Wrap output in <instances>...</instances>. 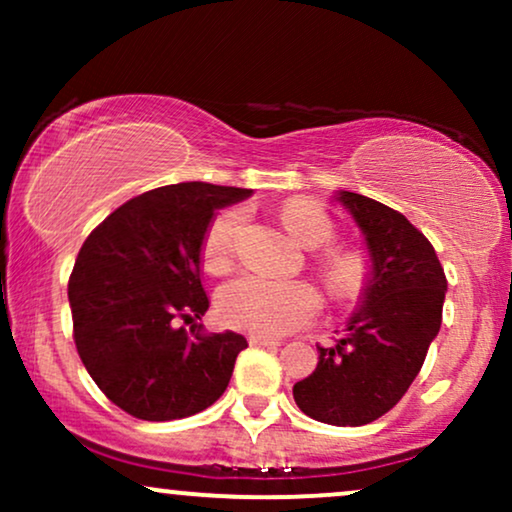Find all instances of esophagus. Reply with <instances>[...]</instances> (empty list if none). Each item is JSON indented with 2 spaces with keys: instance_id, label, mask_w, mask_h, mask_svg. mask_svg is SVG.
<instances>
[{
  "instance_id": "obj_1",
  "label": "esophagus",
  "mask_w": 512,
  "mask_h": 512,
  "mask_svg": "<svg viewBox=\"0 0 512 512\" xmlns=\"http://www.w3.org/2000/svg\"><path fill=\"white\" fill-rule=\"evenodd\" d=\"M250 342V346H269V349H272V346H279L281 342L279 339H269V337H257V334H252V337L248 339Z\"/></svg>"
}]
</instances>
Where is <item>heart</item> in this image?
I'll return each instance as SVG.
<instances>
[{
    "instance_id": "heart-1",
    "label": "heart",
    "mask_w": 512,
    "mask_h": 512,
    "mask_svg": "<svg viewBox=\"0 0 512 512\" xmlns=\"http://www.w3.org/2000/svg\"><path fill=\"white\" fill-rule=\"evenodd\" d=\"M281 221L303 248L317 250L337 238V223L315 199L296 197L281 207ZM245 211L228 207L209 221L204 231L199 260L204 272L219 276L233 267ZM315 272L332 301L354 303L373 281V264L363 250L331 245L315 257ZM320 293L308 281H272L245 274L228 281L219 291L216 308L221 320L233 330L257 337H279L313 322L320 313Z\"/></svg>"
}]
</instances>
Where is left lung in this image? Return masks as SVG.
<instances>
[{"instance_id":"8db88e82","label":"left lung","mask_w":512,"mask_h":512,"mask_svg":"<svg viewBox=\"0 0 512 512\" xmlns=\"http://www.w3.org/2000/svg\"><path fill=\"white\" fill-rule=\"evenodd\" d=\"M368 243L373 281L346 334L293 385L298 409L332 426H363L387 414L424 366L448 291L428 238L407 216L375 199L339 192Z\"/></svg>"}]
</instances>
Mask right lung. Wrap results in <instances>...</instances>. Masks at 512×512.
<instances>
[{
    "instance_id": "add662e5",
    "label": "right lung",
    "mask_w": 512,
    "mask_h": 512,
    "mask_svg": "<svg viewBox=\"0 0 512 512\" xmlns=\"http://www.w3.org/2000/svg\"><path fill=\"white\" fill-rule=\"evenodd\" d=\"M243 187L180 182L117 207L81 245L72 276L74 344L93 383L142 421L211 407L231 380L243 334L178 327L207 313L199 248L219 207Z\"/></svg>"
}]
</instances>
